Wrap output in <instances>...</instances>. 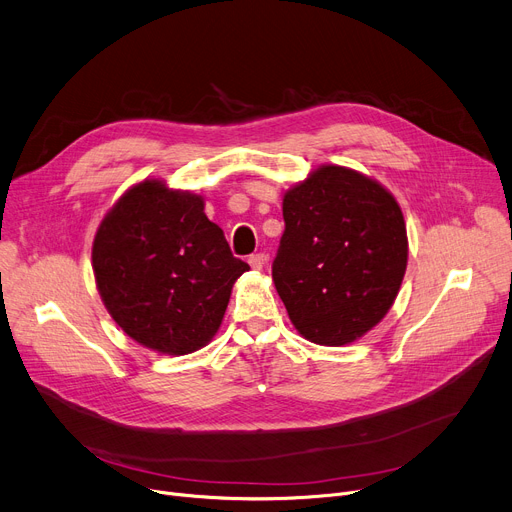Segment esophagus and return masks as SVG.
<instances>
[{"instance_id": "esophagus-1", "label": "esophagus", "mask_w": 512, "mask_h": 512, "mask_svg": "<svg viewBox=\"0 0 512 512\" xmlns=\"http://www.w3.org/2000/svg\"><path fill=\"white\" fill-rule=\"evenodd\" d=\"M265 261H267V257H265L263 253H255V255L249 257V265H251L253 269H257V271H261V269L265 267Z\"/></svg>"}]
</instances>
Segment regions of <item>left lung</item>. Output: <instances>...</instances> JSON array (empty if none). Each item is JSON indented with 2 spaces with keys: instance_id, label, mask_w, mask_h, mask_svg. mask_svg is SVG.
Instances as JSON below:
<instances>
[{
  "instance_id": "left-lung-1",
  "label": "left lung",
  "mask_w": 512,
  "mask_h": 512,
  "mask_svg": "<svg viewBox=\"0 0 512 512\" xmlns=\"http://www.w3.org/2000/svg\"><path fill=\"white\" fill-rule=\"evenodd\" d=\"M271 277L294 329L316 345L353 343L392 308L408 263L406 222L376 179L320 165L284 194Z\"/></svg>"
}]
</instances>
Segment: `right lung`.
I'll list each match as a JSON object with an SVG mask.
<instances>
[{
  "label": "right lung",
  "mask_w": 512,
  "mask_h": 512,
  "mask_svg": "<svg viewBox=\"0 0 512 512\" xmlns=\"http://www.w3.org/2000/svg\"><path fill=\"white\" fill-rule=\"evenodd\" d=\"M102 302L138 345L188 355L218 333L230 292L249 265L232 257L204 198L149 177L106 212L91 247Z\"/></svg>",
  "instance_id": "1"
}]
</instances>
